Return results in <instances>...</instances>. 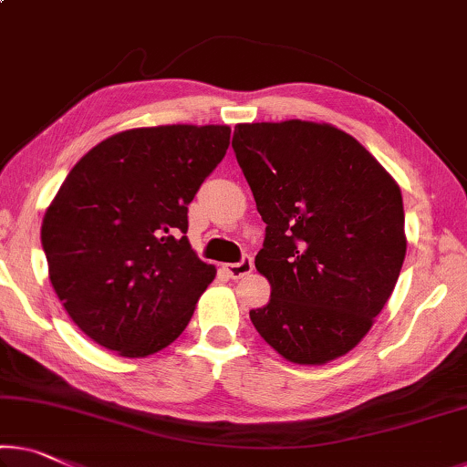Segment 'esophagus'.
<instances>
[{
    "instance_id": "obj_1",
    "label": "esophagus",
    "mask_w": 467,
    "mask_h": 467,
    "mask_svg": "<svg viewBox=\"0 0 467 467\" xmlns=\"http://www.w3.org/2000/svg\"><path fill=\"white\" fill-rule=\"evenodd\" d=\"M253 258L250 256H244L240 263H227V265H223V269H225V274L232 277V279H240V277H244V275H248L250 271H253Z\"/></svg>"
}]
</instances>
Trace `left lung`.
I'll use <instances>...</instances> for the list:
<instances>
[{
    "mask_svg": "<svg viewBox=\"0 0 467 467\" xmlns=\"http://www.w3.org/2000/svg\"><path fill=\"white\" fill-rule=\"evenodd\" d=\"M232 146L267 223L254 265L271 298L250 321L292 363L347 355L403 267L399 183L353 135L327 123H242Z\"/></svg>",
    "mask_w": 467,
    "mask_h": 467,
    "instance_id": "left-lung-1",
    "label": "left lung"
}]
</instances>
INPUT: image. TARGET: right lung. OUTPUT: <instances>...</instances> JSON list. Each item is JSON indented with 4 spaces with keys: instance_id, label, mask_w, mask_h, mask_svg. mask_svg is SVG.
<instances>
[{
    "instance_id": "1",
    "label": "right lung",
    "mask_w": 467,
    "mask_h": 467,
    "mask_svg": "<svg viewBox=\"0 0 467 467\" xmlns=\"http://www.w3.org/2000/svg\"><path fill=\"white\" fill-rule=\"evenodd\" d=\"M227 125L120 131L78 161L47 206L49 282L85 336L148 357L190 324L217 269L193 253L188 204L223 161Z\"/></svg>"
}]
</instances>
